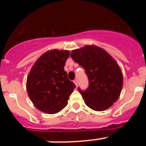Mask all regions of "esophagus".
I'll return each instance as SVG.
<instances>
[{
  "instance_id": "obj_1",
  "label": "esophagus",
  "mask_w": 146,
  "mask_h": 146,
  "mask_svg": "<svg viewBox=\"0 0 146 146\" xmlns=\"http://www.w3.org/2000/svg\"><path fill=\"white\" fill-rule=\"evenodd\" d=\"M74 83L75 84L76 86H77V85H78V80H77V79H75L74 80Z\"/></svg>"
}]
</instances>
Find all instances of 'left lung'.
Returning <instances> with one entry per match:
<instances>
[{
  "mask_svg": "<svg viewBox=\"0 0 146 146\" xmlns=\"http://www.w3.org/2000/svg\"><path fill=\"white\" fill-rule=\"evenodd\" d=\"M71 57L84 68L89 86L82 94L88 108L103 111L118 100L123 87V74L118 63L104 49L96 45H86L72 50Z\"/></svg>",
  "mask_w": 146,
  "mask_h": 146,
  "instance_id": "obj_1",
  "label": "left lung"
}]
</instances>
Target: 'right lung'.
<instances>
[{
  "label": "right lung",
  "instance_id": "add662e5",
  "mask_svg": "<svg viewBox=\"0 0 146 146\" xmlns=\"http://www.w3.org/2000/svg\"><path fill=\"white\" fill-rule=\"evenodd\" d=\"M69 50L57 49L42 54L32 66L27 77L28 96L40 111L55 114L68 104L76 86L64 70Z\"/></svg>",
  "mask_w": 146,
  "mask_h": 146
}]
</instances>
